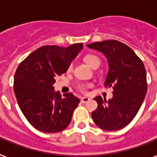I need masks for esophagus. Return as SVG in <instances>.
I'll return each mask as SVG.
<instances>
[{
  "instance_id": "obj_1",
  "label": "esophagus",
  "mask_w": 157,
  "mask_h": 157,
  "mask_svg": "<svg viewBox=\"0 0 157 157\" xmlns=\"http://www.w3.org/2000/svg\"><path fill=\"white\" fill-rule=\"evenodd\" d=\"M90 100V97H86V96H85V97H82V99H81V101L82 102V103H86V102L89 101Z\"/></svg>"
}]
</instances>
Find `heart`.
<instances>
[{
    "instance_id": "heart-1",
    "label": "heart",
    "mask_w": 157,
    "mask_h": 157,
    "mask_svg": "<svg viewBox=\"0 0 157 157\" xmlns=\"http://www.w3.org/2000/svg\"><path fill=\"white\" fill-rule=\"evenodd\" d=\"M85 61L90 66V67L94 68L95 67H99L100 64H101V60L98 56H96V55H93V54H87L84 57ZM78 88L82 91H85L86 90V85H80L78 86Z\"/></svg>"
}]
</instances>
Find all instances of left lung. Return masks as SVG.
<instances>
[{
  "instance_id": "1",
  "label": "left lung",
  "mask_w": 157,
  "mask_h": 157,
  "mask_svg": "<svg viewBox=\"0 0 157 157\" xmlns=\"http://www.w3.org/2000/svg\"><path fill=\"white\" fill-rule=\"evenodd\" d=\"M107 58L109 71L104 86L113 89L109 101L94 98L97 108L91 117L96 126L105 131L124 128L131 123L142 105L147 91L144 64L128 46L118 40H103L87 45Z\"/></svg>"
}]
</instances>
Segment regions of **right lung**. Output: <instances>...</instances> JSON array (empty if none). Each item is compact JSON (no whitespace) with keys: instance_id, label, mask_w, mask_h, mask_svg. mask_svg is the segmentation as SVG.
I'll list each match as a JSON object with an SVG mask.
<instances>
[{"instance_id":"obj_1","label":"right lung","mask_w":157,"mask_h":157,"mask_svg":"<svg viewBox=\"0 0 157 157\" xmlns=\"http://www.w3.org/2000/svg\"><path fill=\"white\" fill-rule=\"evenodd\" d=\"M82 43L67 47L45 46L21 62L14 76V92L20 109L31 126L56 133L69 126L80 100L72 93L54 90L55 77L65 73L82 49Z\"/></svg>"}]
</instances>
